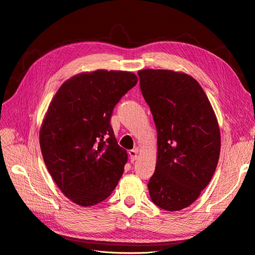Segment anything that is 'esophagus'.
<instances>
[{
  "label": "esophagus",
  "instance_id": "obj_1",
  "mask_svg": "<svg viewBox=\"0 0 255 255\" xmlns=\"http://www.w3.org/2000/svg\"><path fill=\"white\" fill-rule=\"evenodd\" d=\"M128 153L130 155V161L134 162L137 158V149H131V150H129Z\"/></svg>",
  "mask_w": 255,
  "mask_h": 255
}]
</instances>
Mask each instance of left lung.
Listing matches in <instances>:
<instances>
[{
  "instance_id": "left-lung-1",
  "label": "left lung",
  "mask_w": 255,
  "mask_h": 255,
  "mask_svg": "<svg viewBox=\"0 0 255 255\" xmlns=\"http://www.w3.org/2000/svg\"><path fill=\"white\" fill-rule=\"evenodd\" d=\"M137 75L158 133L150 198L163 210L180 211L197 200L214 175L220 153L218 121L192 76L152 69Z\"/></svg>"
}]
</instances>
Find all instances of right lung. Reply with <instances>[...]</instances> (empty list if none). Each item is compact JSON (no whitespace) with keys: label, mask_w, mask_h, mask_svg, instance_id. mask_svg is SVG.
Here are the masks:
<instances>
[{"label":"right lung","mask_w":255,"mask_h":255,"mask_svg":"<svg viewBox=\"0 0 255 255\" xmlns=\"http://www.w3.org/2000/svg\"><path fill=\"white\" fill-rule=\"evenodd\" d=\"M137 83L132 72L96 70L65 80L48 106L39 132L48 172L63 195L81 207L105 200L128 160L110 120Z\"/></svg>","instance_id":"obj_1"}]
</instances>
